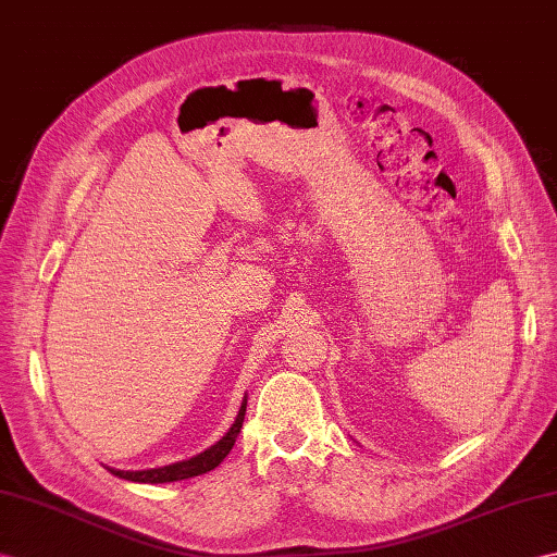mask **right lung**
I'll return each instance as SVG.
<instances>
[{"mask_svg": "<svg viewBox=\"0 0 557 557\" xmlns=\"http://www.w3.org/2000/svg\"><path fill=\"white\" fill-rule=\"evenodd\" d=\"M244 412H247V396H244L239 412L235 422H232L230 430L225 432V436L215 442L213 446H209L201 454L191 456L187 460H180V462H171V465H163V468H151V470H115L109 468L107 470L115 476H121V480L127 482H139V484H165V482H180V480H189V476H199L211 472L213 468H218L220 462L225 460V456L232 450L237 442V434L242 430V422H244Z\"/></svg>", "mask_w": 557, "mask_h": 557, "instance_id": "add662e5", "label": "right lung"}]
</instances>
